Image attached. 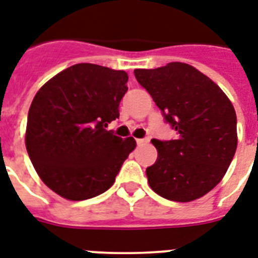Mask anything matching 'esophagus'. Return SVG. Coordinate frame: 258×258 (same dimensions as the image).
<instances>
[{"label": "esophagus", "instance_id": "34e87169", "mask_svg": "<svg viewBox=\"0 0 258 258\" xmlns=\"http://www.w3.org/2000/svg\"><path fill=\"white\" fill-rule=\"evenodd\" d=\"M137 143L138 146H143L146 145V143H149V139H147V138H145V139H137Z\"/></svg>", "mask_w": 258, "mask_h": 258}]
</instances>
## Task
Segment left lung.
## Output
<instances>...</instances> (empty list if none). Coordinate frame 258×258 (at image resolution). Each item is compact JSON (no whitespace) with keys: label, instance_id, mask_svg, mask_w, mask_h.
<instances>
[{"label":"left lung","instance_id":"8db88e82","mask_svg":"<svg viewBox=\"0 0 258 258\" xmlns=\"http://www.w3.org/2000/svg\"><path fill=\"white\" fill-rule=\"evenodd\" d=\"M178 137L153 139L158 158L146 169L161 197L190 202L220 183L237 149V116L222 89L184 62L134 71Z\"/></svg>","mask_w":258,"mask_h":258}]
</instances>
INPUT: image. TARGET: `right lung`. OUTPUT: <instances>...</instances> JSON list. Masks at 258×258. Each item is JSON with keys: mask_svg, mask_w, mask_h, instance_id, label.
<instances>
[{"mask_svg": "<svg viewBox=\"0 0 258 258\" xmlns=\"http://www.w3.org/2000/svg\"><path fill=\"white\" fill-rule=\"evenodd\" d=\"M128 75L82 62L57 74L30 104L26 151L42 182L71 201L107 191L128 154L134 138L121 139L105 127L119 117Z\"/></svg>", "mask_w": 258, "mask_h": 258, "instance_id": "add662e5", "label": "right lung"}]
</instances>
